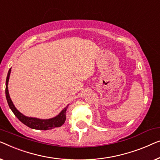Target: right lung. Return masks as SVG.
<instances>
[{"instance_id":"obj_1","label":"right lung","mask_w":160,"mask_h":160,"mask_svg":"<svg viewBox=\"0 0 160 160\" xmlns=\"http://www.w3.org/2000/svg\"><path fill=\"white\" fill-rule=\"evenodd\" d=\"M11 73V69L8 70L7 78H6V100H7L8 104L9 106L10 109H12L13 113L14 115L21 121V122L24 124L28 127L32 128V129L36 130H46L49 129H53V128H58L62 126L64 124L65 120H66V112L68 106H67L61 112V113L57 115L55 118L49 119V120H40V119L38 118H28L22 114V113L18 111L16 109L14 105L13 104L12 101L11 100L9 94H8V79H9V76Z\"/></svg>"}]
</instances>
